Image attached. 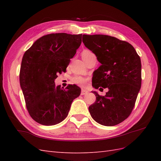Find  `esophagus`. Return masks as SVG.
<instances>
[{
  "instance_id": "obj_1",
  "label": "esophagus",
  "mask_w": 161,
  "mask_h": 161,
  "mask_svg": "<svg viewBox=\"0 0 161 161\" xmlns=\"http://www.w3.org/2000/svg\"><path fill=\"white\" fill-rule=\"evenodd\" d=\"M87 93H88L87 91L84 90V89H82V90H81V95H84L87 94Z\"/></svg>"
}]
</instances>
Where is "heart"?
I'll return each instance as SVG.
<instances>
[{"instance_id": "1", "label": "heart", "mask_w": 161, "mask_h": 161, "mask_svg": "<svg viewBox=\"0 0 161 161\" xmlns=\"http://www.w3.org/2000/svg\"><path fill=\"white\" fill-rule=\"evenodd\" d=\"M93 53H92L91 51L88 50H84L82 51V53H81V57H82L83 60L84 61L88 59L90 56L93 55ZM72 81L77 85H80V86H84L85 83H86V79H84V77L80 76H75L72 78Z\"/></svg>"}]
</instances>
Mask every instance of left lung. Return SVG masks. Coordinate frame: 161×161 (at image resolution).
Instances as JSON below:
<instances>
[{
    "mask_svg": "<svg viewBox=\"0 0 161 161\" xmlns=\"http://www.w3.org/2000/svg\"><path fill=\"white\" fill-rule=\"evenodd\" d=\"M82 42L101 64L92 86L108 89L104 96L93 91L96 101L88 107L91 117L104 126L118 125L131 114L141 89V58L131 44L114 36L84 35Z\"/></svg>",
    "mask_w": 161,
    "mask_h": 161,
    "instance_id": "8db88e82",
    "label": "left lung"
}]
</instances>
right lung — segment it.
I'll use <instances>...</instances> for the list:
<instances>
[{
    "instance_id": "1",
    "label": "right lung",
    "mask_w": 161,
    "mask_h": 161,
    "mask_svg": "<svg viewBox=\"0 0 161 161\" xmlns=\"http://www.w3.org/2000/svg\"><path fill=\"white\" fill-rule=\"evenodd\" d=\"M82 35L50 34L37 39L23 54L20 85L32 118L41 125L59 124L67 117L81 88L55 86L57 74L65 72L81 43Z\"/></svg>"
}]
</instances>
